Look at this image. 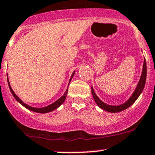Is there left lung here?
I'll list each match as a JSON object with an SVG mask.
<instances>
[{"instance_id": "8db88e82", "label": "left lung", "mask_w": 155, "mask_h": 155, "mask_svg": "<svg viewBox=\"0 0 155 155\" xmlns=\"http://www.w3.org/2000/svg\"><path fill=\"white\" fill-rule=\"evenodd\" d=\"M146 80H147V62H146L145 58L143 61V69H142V73L141 76H140V80H139V82L137 85L136 88H135V91L132 94V96L130 97L129 100L124 102V103L121 104L119 105H107V104L105 103L104 102H102V100L97 96V94H95L94 90L93 87H91V94L93 95L94 100L95 102L97 104V105L100 107V108L103 109L107 112L110 113H118L120 111H122L125 110V109L128 108L130 106H131L134 102L136 101L137 99L138 98V97L140 96V94L143 91L144 86H145L146 83Z\"/></svg>"}]
</instances>
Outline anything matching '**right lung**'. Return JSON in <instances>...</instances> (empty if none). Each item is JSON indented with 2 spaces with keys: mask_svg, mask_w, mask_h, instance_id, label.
Wrapping results in <instances>:
<instances>
[{
  "mask_svg": "<svg viewBox=\"0 0 155 155\" xmlns=\"http://www.w3.org/2000/svg\"><path fill=\"white\" fill-rule=\"evenodd\" d=\"M74 73H75V71H74L73 73L72 74V76H71L70 78V80H69V83H70L71 80H72V78H73V76H74ZM7 76H8V74H7ZM7 81H8V87H9V89L10 91H11L12 95H13V97H15V100H16L17 102H19V103H20L21 105L23 106V107H25V108L28 109V110H30L31 111H34V112H36V113H39V114H46V113H49V112H51V111L55 110V109H57L58 107L61 105L62 103L65 101L66 100V97H67V92H68V87H67V90H66L65 93L64 94V95L62 97H61L60 98L58 99V100H57L55 102H53V103L50 104V105L46 106V107H31V106L27 105V104H25V102H23L22 101L20 100V98H19L17 96L16 94L15 93V91L12 90L11 86H10V83H9V81H8V78L7 77Z\"/></svg>",
  "mask_w": 155,
  "mask_h": 155,
  "instance_id": "right-lung-1",
  "label": "right lung"
}]
</instances>
